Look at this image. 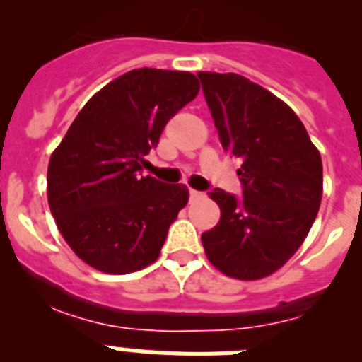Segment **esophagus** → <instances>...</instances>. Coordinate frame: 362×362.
<instances>
[{
    "mask_svg": "<svg viewBox=\"0 0 362 362\" xmlns=\"http://www.w3.org/2000/svg\"><path fill=\"white\" fill-rule=\"evenodd\" d=\"M203 196H204L203 192H197V190H194V188H190V201H197V199H201Z\"/></svg>",
    "mask_w": 362,
    "mask_h": 362,
    "instance_id": "34e87169",
    "label": "esophagus"
}]
</instances>
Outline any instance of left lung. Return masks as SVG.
<instances>
[{
  "label": "left lung",
  "instance_id": "obj_1",
  "mask_svg": "<svg viewBox=\"0 0 362 362\" xmlns=\"http://www.w3.org/2000/svg\"><path fill=\"white\" fill-rule=\"evenodd\" d=\"M225 152L241 161L243 197L216 188L221 219L201 235L225 276L255 281L286 264L308 235L322 197L321 153L283 99L239 74L197 72Z\"/></svg>",
  "mask_w": 362,
  "mask_h": 362
}]
</instances>
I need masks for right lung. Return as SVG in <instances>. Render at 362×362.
<instances>
[{
  "label": "right lung",
  "instance_id": "1",
  "mask_svg": "<svg viewBox=\"0 0 362 362\" xmlns=\"http://www.w3.org/2000/svg\"><path fill=\"white\" fill-rule=\"evenodd\" d=\"M197 92L190 72L130 70L86 101L50 156V212L74 254L95 270L121 276L159 257L188 188L141 170L165 124Z\"/></svg>",
  "mask_w": 362,
  "mask_h": 362
}]
</instances>
